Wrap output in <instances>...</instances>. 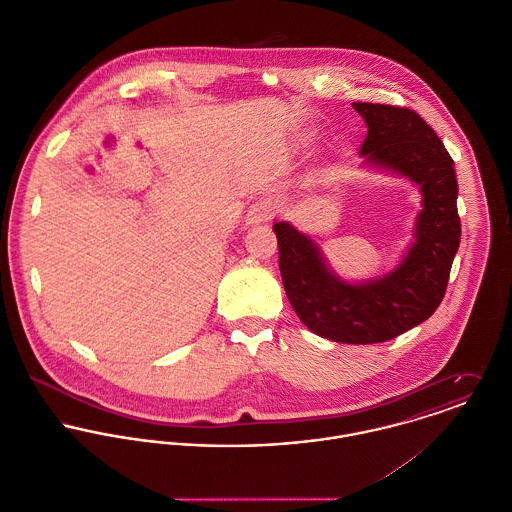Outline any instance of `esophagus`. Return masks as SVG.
Segmentation results:
<instances>
[{
    "instance_id": "34e87169",
    "label": "esophagus",
    "mask_w": 512,
    "mask_h": 512,
    "mask_svg": "<svg viewBox=\"0 0 512 512\" xmlns=\"http://www.w3.org/2000/svg\"><path fill=\"white\" fill-rule=\"evenodd\" d=\"M276 215V205L270 197H260L256 199L248 213H246V224H258V222H268Z\"/></svg>"
}]
</instances>
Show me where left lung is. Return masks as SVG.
<instances>
[{"label":"left lung","mask_w":512,"mask_h":512,"mask_svg":"<svg viewBox=\"0 0 512 512\" xmlns=\"http://www.w3.org/2000/svg\"><path fill=\"white\" fill-rule=\"evenodd\" d=\"M368 126L361 153L420 185L424 209L416 244L380 280L351 286L323 264L317 246L288 222H276L280 272L293 311L313 333L349 345L390 341L436 311L459 248L453 159L420 114L402 106L353 102Z\"/></svg>","instance_id":"obj_1"}]
</instances>
